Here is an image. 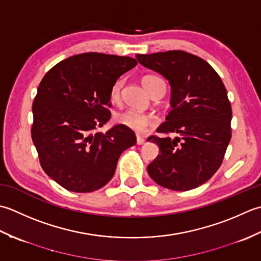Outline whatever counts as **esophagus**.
<instances>
[{
  "label": "esophagus",
  "mask_w": 261,
  "mask_h": 261,
  "mask_svg": "<svg viewBox=\"0 0 261 261\" xmlns=\"http://www.w3.org/2000/svg\"><path fill=\"white\" fill-rule=\"evenodd\" d=\"M145 143V140H144V137H142V136H140V135H137L136 136V144L137 145H143Z\"/></svg>",
  "instance_id": "obj_1"
}]
</instances>
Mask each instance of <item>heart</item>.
Listing matches in <instances>:
<instances>
[{
    "mask_svg": "<svg viewBox=\"0 0 261 261\" xmlns=\"http://www.w3.org/2000/svg\"><path fill=\"white\" fill-rule=\"evenodd\" d=\"M159 80L160 79L156 76L146 75L144 77H142V86L144 87V89L148 92L150 91L151 87L153 86V83L159 81ZM121 84H123L121 80H118V81H116L114 83L113 88H111L110 98L113 101H117L119 99ZM116 121L120 125L126 126L127 128L137 133L145 132L148 127H152L154 126V124H155V120H154L151 116L136 113V111H133V110H125V111H121L119 114H117Z\"/></svg>",
    "mask_w": 261,
    "mask_h": 261,
    "instance_id": "1",
    "label": "heart"
}]
</instances>
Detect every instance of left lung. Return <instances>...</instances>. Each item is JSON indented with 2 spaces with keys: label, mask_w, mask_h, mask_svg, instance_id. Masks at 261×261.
<instances>
[{
  "label": "left lung",
  "mask_w": 261,
  "mask_h": 261,
  "mask_svg": "<svg viewBox=\"0 0 261 261\" xmlns=\"http://www.w3.org/2000/svg\"><path fill=\"white\" fill-rule=\"evenodd\" d=\"M143 66L168 80L172 110L159 133L178 136H150L160 154L147 172L164 188L186 191L213 177L231 140L232 109L226 89L208 63L184 50L136 55Z\"/></svg>",
  "instance_id": "8db88e82"
}]
</instances>
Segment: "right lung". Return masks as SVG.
I'll return each mask as SVG.
<instances>
[{
    "label": "right lung",
    "mask_w": 261,
    "mask_h": 261,
    "mask_svg": "<svg viewBox=\"0 0 261 261\" xmlns=\"http://www.w3.org/2000/svg\"><path fill=\"white\" fill-rule=\"evenodd\" d=\"M137 65L127 56L84 53L66 58L42 77L33 103L31 137L41 168L74 193H91L110 181L120 154L135 145L124 125L97 132L110 119L114 83Z\"/></svg>",
    "instance_id": "1"
}]
</instances>
